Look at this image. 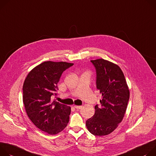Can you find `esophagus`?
Wrapping results in <instances>:
<instances>
[{
  "instance_id": "1",
  "label": "esophagus",
  "mask_w": 156,
  "mask_h": 156,
  "mask_svg": "<svg viewBox=\"0 0 156 156\" xmlns=\"http://www.w3.org/2000/svg\"><path fill=\"white\" fill-rule=\"evenodd\" d=\"M74 108H76L77 110H80V109H81V108H82V106H77V105H75V106H74Z\"/></svg>"
}]
</instances>
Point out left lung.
I'll use <instances>...</instances> for the list:
<instances>
[{"label":"left lung","mask_w":156,"mask_h":156,"mask_svg":"<svg viewBox=\"0 0 156 156\" xmlns=\"http://www.w3.org/2000/svg\"><path fill=\"white\" fill-rule=\"evenodd\" d=\"M96 71V87L102 95L100 106L86 121V126L95 136L110 134L122 122L129 98V91L120 67L103 59L91 60Z\"/></svg>","instance_id":"left-lung-1"}]
</instances>
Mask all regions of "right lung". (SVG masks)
<instances>
[{"label": "right lung", "mask_w": 156, "mask_h": 156, "mask_svg": "<svg viewBox=\"0 0 156 156\" xmlns=\"http://www.w3.org/2000/svg\"><path fill=\"white\" fill-rule=\"evenodd\" d=\"M74 64L46 61L33 69L23 85V102L33 123L49 134H56L67 125L71 107L52 100L57 95L62 73Z\"/></svg>", "instance_id": "right-lung-1"}]
</instances>
